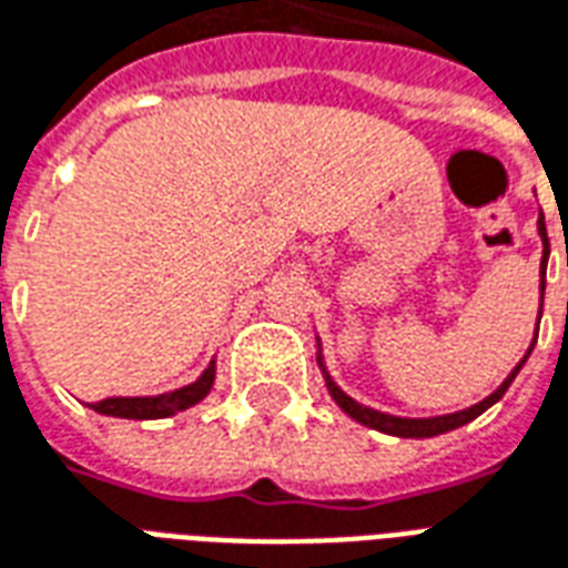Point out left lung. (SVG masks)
<instances>
[{
  "label": "left lung",
  "mask_w": 568,
  "mask_h": 568,
  "mask_svg": "<svg viewBox=\"0 0 568 568\" xmlns=\"http://www.w3.org/2000/svg\"><path fill=\"white\" fill-rule=\"evenodd\" d=\"M539 237H541V246H545V252H541V264H539V318H541V301H545V271H548V255H551V250H548V231H545V216L539 213ZM539 331V327H536ZM316 361H318V369H322V376H325V385H327V394H331V400L337 403L339 409L348 415V418H355L358 424H364V427H373V430H379V434H388V436H400V439H430V436H439V434H448V430H457V427H464V424H469L473 418H478V415L485 413V409H490L494 403L503 397L508 390V385L515 382V376L520 373V367L527 364V358H530L532 346H536V337H532L530 348H527V355L515 364V369L508 373L506 379H503V385H499L494 394H487L485 400H478L476 406H466V409H460V413H448V415H434V418H400V415H390V413H379V409H373V406H364V403H358L355 397H348L346 390L339 388L337 382L331 379V373H327V364H325V355H322V339L316 337Z\"/></svg>",
  "instance_id": "8db88e82"
}]
</instances>
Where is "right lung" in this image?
I'll return each instance as SVG.
<instances>
[{
    "mask_svg": "<svg viewBox=\"0 0 568 568\" xmlns=\"http://www.w3.org/2000/svg\"><path fill=\"white\" fill-rule=\"evenodd\" d=\"M216 379V358L210 361L199 379L189 382L178 390H165V394H153V397H108V400L87 403L90 409L99 415H111V418H132V422H153V418H171V415L183 413L189 406H195L210 394Z\"/></svg>",
    "mask_w": 568,
    "mask_h": 568,
    "instance_id": "1",
    "label": "right lung"
}]
</instances>
